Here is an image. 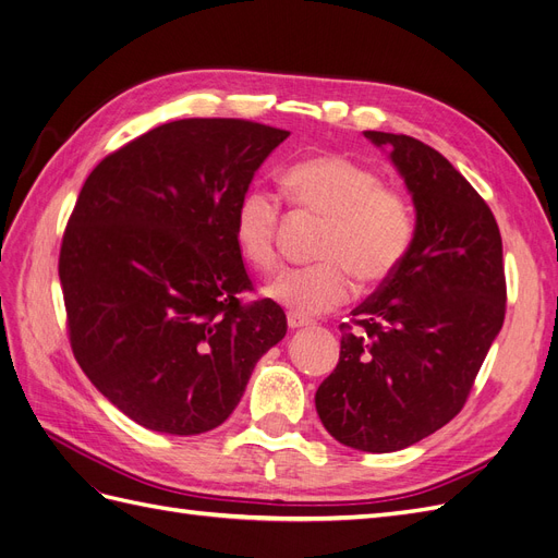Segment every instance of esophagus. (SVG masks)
Instances as JSON below:
<instances>
[{
  "label": "esophagus",
  "mask_w": 558,
  "mask_h": 558,
  "mask_svg": "<svg viewBox=\"0 0 558 558\" xmlns=\"http://www.w3.org/2000/svg\"><path fill=\"white\" fill-rule=\"evenodd\" d=\"M312 320L310 318H305V316H300V314H289V328L291 330H298V328H305V326H310Z\"/></svg>",
  "instance_id": "obj_1"
}]
</instances>
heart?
I'll return each mask as SVG.
<instances>
[{
  "mask_svg": "<svg viewBox=\"0 0 558 558\" xmlns=\"http://www.w3.org/2000/svg\"><path fill=\"white\" fill-rule=\"evenodd\" d=\"M283 189L298 207L328 218L316 251L324 263L283 269L265 289L293 314L318 316L340 307L353 295L351 274L365 286H377L408 258L412 209L369 167L344 156H310L286 170ZM279 197L263 185H251L234 205V244L263 272L279 260Z\"/></svg>",
  "mask_w": 558,
  "mask_h": 558,
  "instance_id": "obj_1",
  "label": "heart"
}]
</instances>
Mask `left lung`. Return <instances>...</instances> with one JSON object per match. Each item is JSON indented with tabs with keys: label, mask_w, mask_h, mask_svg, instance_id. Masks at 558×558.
Instances as JSON below:
<instances>
[{
	"label": "left lung",
	"mask_w": 558,
	"mask_h": 558,
	"mask_svg": "<svg viewBox=\"0 0 558 558\" xmlns=\"http://www.w3.org/2000/svg\"><path fill=\"white\" fill-rule=\"evenodd\" d=\"M412 195L416 226L396 275L342 324L340 363L316 391L337 442L388 453L461 412L505 318L502 240L492 209L453 165L408 134L363 132Z\"/></svg>",
	"instance_id": "left-lung-1"
}]
</instances>
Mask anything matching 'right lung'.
Segmentation results:
<instances>
[{"mask_svg": "<svg viewBox=\"0 0 558 558\" xmlns=\"http://www.w3.org/2000/svg\"><path fill=\"white\" fill-rule=\"evenodd\" d=\"M291 132L240 118L158 125L99 162L60 248L72 351L140 426L207 433L238 408L253 367L286 335L251 279L232 214Z\"/></svg>", "mask_w": 558, "mask_h": 558, "instance_id": "1", "label": "right lung"}]
</instances>
